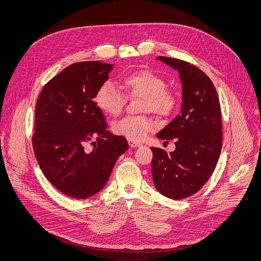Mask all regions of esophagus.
I'll use <instances>...</instances> for the list:
<instances>
[{"instance_id":"1","label":"esophagus","mask_w":261,"mask_h":261,"mask_svg":"<svg viewBox=\"0 0 261 261\" xmlns=\"http://www.w3.org/2000/svg\"><path fill=\"white\" fill-rule=\"evenodd\" d=\"M128 143H129V145L132 146V147H137V146H140V145H141L139 142L134 141V140H131V139H128Z\"/></svg>"}]
</instances>
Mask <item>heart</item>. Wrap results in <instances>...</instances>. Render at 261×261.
I'll return each instance as SVG.
<instances>
[{"mask_svg": "<svg viewBox=\"0 0 261 261\" xmlns=\"http://www.w3.org/2000/svg\"><path fill=\"white\" fill-rule=\"evenodd\" d=\"M124 94L109 82L103 83L95 95L97 106L105 114L116 117L122 113L127 98H141L140 111L153 113L160 118L168 117L177 102L176 95L167 89L166 81L148 70L127 74L121 81ZM155 127L148 116H127L113 125L116 134L134 141H142Z\"/></svg>", "mask_w": 261, "mask_h": 261, "instance_id": "heart-1", "label": "heart"}]
</instances>
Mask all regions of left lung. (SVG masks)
Returning <instances> with one entry per match:
<instances>
[{"instance_id": "obj_1", "label": "left lung", "mask_w": 261, "mask_h": 261, "mask_svg": "<svg viewBox=\"0 0 261 261\" xmlns=\"http://www.w3.org/2000/svg\"><path fill=\"white\" fill-rule=\"evenodd\" d=\"M178 71L182 103L177 115L157 137L175 150L168 154L153 151L152 174L156 189L171 199H182L198 192L214 172L222 148L220 101L210 77L196 66L174 58L157 57Z\"/></svg>"}]
</instances>
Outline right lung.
Instances as JSON below:
<instances>
[{"instance_id": "obj_1", "label": "right lung", "mask_w": 261, "mask_h": 261, "mask_svg": "<svg viewBox=\"0 0 261 261\" xmlns=\"http://www.w3.org/2000/svg\"><path fill=\"white\" fill-rule=\"evenodd\" d=\"M111 70L113 65L100 61L72 64L43 87L37 100L35 157L46 178L72 198L98 193L117 159L128 150L124 136L107 130L94 100Z\"/></svg>"}]
</instances>
